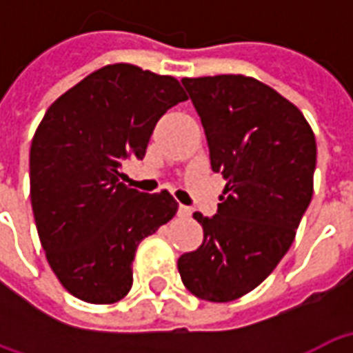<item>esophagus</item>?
Wrapping results in <instances>:
<instances>
[{"label": "esophagus", "mask_w": 353, "mask_h": 353, "mask_svg": "<svg viewBox=\"0 0 353 353\" xmlns=\"http://www.w3.org/2000/svg\"><path fill=\"white\" fill-rule=\"evenodd\" d=\"M177 215H179V217H183V219H187V217H191L192 215V210L189 206H183V204H181V206L177 208Z\"/></svg>", "instance_id": "obj_1"}]
</instances>
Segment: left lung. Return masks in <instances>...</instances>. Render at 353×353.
<instances>
[{"label":"left lung","instance_id":"left-lung-1","mask_svg":"<svg viewBox=\"0 0 353 353\" xmlns=\"http://www.w3.org/2000/svg\"><path fill=\"white\" fill-rule=\"evenodd\" d=\"M181 83L204 126L212 170L227 185L217 214H192L204 240L177 259V270L194 296L229 303L257 288L293 244L314 192L316 138L303 113L257 79Z\"/></svg>","mask_w":353,"mask_h":353}]
</instances>
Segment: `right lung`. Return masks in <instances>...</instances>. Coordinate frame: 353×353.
Returning a JSON list of instances; mask_svg holds the SVG:
<instances>
[{
	"instance_id": "1",
	"label": "right lung",
	"mask_w": 353,
	"mask_h": 353,
	"mask_svg": "<svg viewBox=\"0 0 353 353\" xmlns=\"http://www.w3.org/2000/svg\"><path fill=\"white\" fill-rule=\"evenodd\" d=\"M187 100L170 75L105 65L62 94L30 149V196L52 272L73 296L111 304L132 288L139 242L177 212L168 191L121 183V166L143 159L154 126Z\"/></svg>"
}]
</instances>
